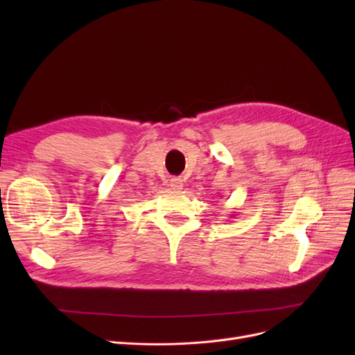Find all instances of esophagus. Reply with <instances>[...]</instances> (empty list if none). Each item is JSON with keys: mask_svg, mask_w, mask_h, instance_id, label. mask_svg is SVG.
Returning <instances> with one entry per match:
<instances>
[{"mask_svg": "<svg viewBox=\"0 0 355 355\" xmlns=\"http://www.w3.org/2000/svg\"><path fill=\"white\" fill-rule=\"evenodd\" d=\"M170 187L173 191H182V188H184V182H182L180 178H173L170 180Z\"/></svg>", "mask_w": 355, "mask_h": 355, "instance_id": "esophagus-1", "label": "esophagus"}]
</instances>
